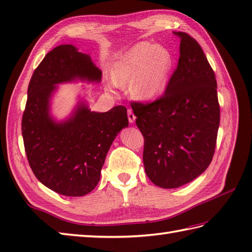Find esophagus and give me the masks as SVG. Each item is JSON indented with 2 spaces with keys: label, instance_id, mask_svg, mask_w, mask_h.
Segmentation results:
<instances>
[{
  "label": "esophagus",
  "instance_id": "1",
  "mask_svg": "<svg viewBox=\"0 0 252 252\" xmlns=\"http://www.w3.org/2000/svg\"><path fill=\"white\" fill-rule=\"evenodd\" d=\"M127 118H129V122L130 123H134L136 117L133 114V111L131 109H127Z\"/></svg>",
  "mask_w": 252,
  "mask_h": 252
}]
</instances>
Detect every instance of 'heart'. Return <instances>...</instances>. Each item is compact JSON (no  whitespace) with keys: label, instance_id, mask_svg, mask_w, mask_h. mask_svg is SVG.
<instances>
[{"label":"heart","instance_id":"b5f03b06","mask_svg":"<svg viewBox=\"0 0 252 252\" xmlns=\"http://www.w3.org/2000/svg\"><path fill=\"white\" fill-rule=\"evenodd\" d=\"M174 66L172 53L152 42H141L116 63L111 80L117 87L132 85L133 96L141 101L158 98L167 88Z\"/></svg>","mask_w":252,"mask_h":252}]
</instances>
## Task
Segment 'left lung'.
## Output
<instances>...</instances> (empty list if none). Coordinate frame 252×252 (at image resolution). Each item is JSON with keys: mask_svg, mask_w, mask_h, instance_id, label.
I'll return each instance as SVG.
<instances>
[{"mask_svg": "<svg viewBox=\"0 0 252 252\" xmlns=\"http://www.w3.org/2000/svg\"><path fill=\"white\" fill-rule=\"evenodd\" d=\"M180 58L162 97L132 104L145 138V172L161 189H178L198 178L210 164L220 125L217 80L197 41L185 32Z\"/></svg>", "mask_w": 252, "mask_h": 252, "instance_id": "left-lung-1", "label": "left lung"}]
</instances>
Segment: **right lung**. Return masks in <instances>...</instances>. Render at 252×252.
<instances>
[{"label": "right lung", "mask_w": 252, "mask_h": 252, "mask_svg": "<svg viewBox=\"0 0 252 252\" xmlns=\"http://www.w3.org/2000/svg\"><path fill=\"white\" fill-rule=\"evenodd\" d=\"M100 81V69L72 44L47 53L31 77L21 122L27 158L36 179L61 195L80 197L92 191L112 142L129 126L126 107L92 111L80 96L65 119L52 114L58 84Z\"/></svg>", "instance_id": "1"}]
</instances>
